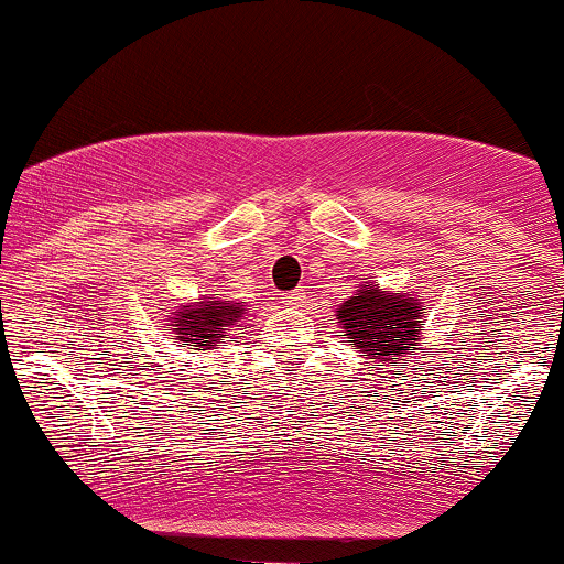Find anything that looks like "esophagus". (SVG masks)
<instances>
[{
	"mask_svg": "<svg viewBox=\"0 0 564 564\" xmlns=\"http://www.w3.org/2000/svg\"><path fill=\"white\" fill-rule=\"evenodd\" d=\"M303 301H305L303 290H290V293L282 295V303L290 305V308H297V305H303Z\"/></svg>",
	"mask_w": 564,
	"mask_h": 564,
	"instance_id": "obj_1",
	"label": "esophagus"
}]
</instances>
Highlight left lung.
I'll list each match as a JSON object with an SVG mask.
<instances>
[{
	"instance_id": "left-lung-1",
	"label": "left lung",
	"mask_w": 564,
	"mask_h": 564,
	"mask_svg": "<svg viewBox=\"0 0 564 564\" xmlns=\"http://www.w3.org/2000/svg\"><path fill=\"white\" fill-rule=\"evenodd\" d=\"M421 314H426L421 303L402 293H384L377 288L358 290L356 297L339 305L337 318L343 324L347 343L356 350L368 352L371 358H394L419 337Z\"/></svg>"
}]
</instances>
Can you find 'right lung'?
I'll list each match as a JSON object with an SVG mask.
<instances>
[{"label": "right lung", "instance_id": "obj_1", "mask_svg": "<svg viewBox=\"0 0 564 564\" xmlns=\"http://www.w3.org/2000/svg\"><path fill=\"white\" fill-rule=\"evenodd\" d=\"M242 311V305L229 301H200L198 305H183L172 326H177L180 343L191 345L193 350H212L221 337H227V326L238 322Z\"/></svg>", "mask_w": 564, "mask_h": 564}]
</instances>
